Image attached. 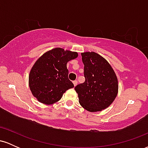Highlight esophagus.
<instances>
[{
	"label": "esophagus",
	"instance_id": "esophagus-1",
	"mask_svg": "<svg viewBox=\"0 0 148 148\" xmlns=\"http://www.w3.org/2000/svg\"><path fill=\"white\" fill-rule=\"evenodd\" d=\"M73 84H74V86H76V85H77V84H78V81H76V80H75V81H73Z\"/></svg>",
	"mask_w": 148,
	"mask_h": 148
}]
</instances>
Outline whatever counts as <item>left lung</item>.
I'll use <instances>...</instances> for the list:
<instances>
[{"instance_id":"8db88e82","label":"left lung","mask_w":148,"mask_h":148,"mask_svg":"<svg viewBox=\"0 0 148 148\" xmlns=\"http://www.w3.org/2000/svg\"><path fill=\"white\" fill-rule=\"evenodd\" d=\"M85 82L74 88L79 101L90 112L101 111L113 103L118 92L116 74L106 59L95 52L81 53Z\"/></svg>"}]
</instances>
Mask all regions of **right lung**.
Here are the masks:
<instances>
[{
  "label": "right lung",
  "instance_id": "right-lung-1",
  "mask_svg": "<svg viewBox=\"0 0 148 148\" xmlns=\"http://www.w3.org/2000/svg\"><path fill=\"white\" fill-rule=\"evenodd\" d=\"M77 57L76 52L55 48L37 59L30 69L28 82L32 94L40 102L53 104L66 90L74 88L68 79L67 63Z\"/></svg>",
  "mask_w": 148,
  "mask_h": 148
}]
</instances>
